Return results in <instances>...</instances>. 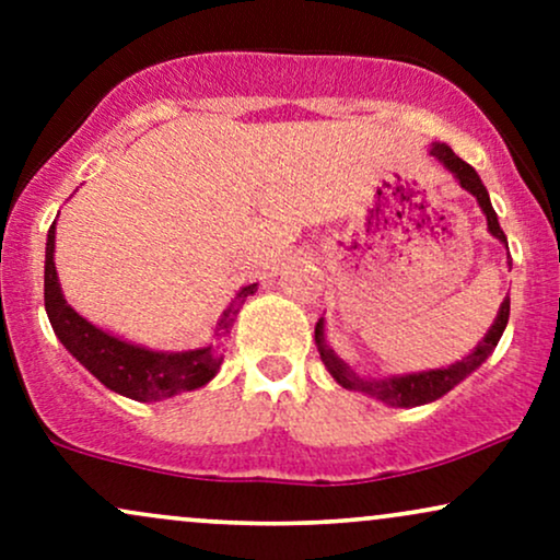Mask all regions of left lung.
<instances>
[{
  "label": "left lung",
  "instance_id": "obj_1",
  "mask_svg": "<svg viewBox=\"0 0 560 560\" xmlns=\"http://www.w3.org/2000/svg\"><path fill=\"white\" fill-rule=\"evenodd\" d=\"M429 152H432V155L440 160V163L445 165V168L453 173L455 178H458V184L464 186L468 195L477 197L481 213L487 215V229H490V234L508 247V240H505L503 229H500L498 215H494V210H492L490 195H487L479 173L474 171L468 163H464L458 155H455L447 144H436L434 141L432 150ZM508 266H511V262H508ZM508 316H511V298L503 300V305H500L498 318H494L490 331L485 334V339H481V342L474 347L471 352H468L464 361H455L453 365H447V369L419 371V374H405V376H384V378L369 376L365 378L361 374H355V371H352L350 365H347L329 345H326L324 318H318V324H316V345H318L320 361H324L326 371H329V374L334 376V382L342 384L345 389L363 392V395L374 397V400H382L387 405H395V408H413V405L440 400V397L447 395L455 384H460L468 374H474V371H477L479 365L492 355L494 347H498L500 337H503V331H505Z\"/></svg>",
  "mask_w": 560,
  "mask_h": 560
}]
</instances>
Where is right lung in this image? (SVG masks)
I'll use <instances>...</instances> for the list:
<instances>
[{"instance_id": "right-lung-1", "label": "right lung", "mask_w": 560, "mask_h": 560, "mask_svg": "<svg viewBox=\"0 0 560 560\" xmlns=\"http://www.w3.org/2000/svg\"><path fill=\"white\" fill-rule=\"evenodd\" d=\"M258 289V284L242 287L223 316L215 324V337L226 339L234 326L242 302ZM44 307L49 324L70 355L79 361L89 374H94L107 389L131 397L139 402H155L165 397L182 395L205 387L218 374L223 363L221 347H197L186 352H158L147 347L131 345L126 339L102 331L79 316L62 298L60 281L55 268V223L47 234V258H44Z\"/></svg>"}]
</instances>
